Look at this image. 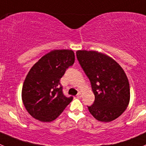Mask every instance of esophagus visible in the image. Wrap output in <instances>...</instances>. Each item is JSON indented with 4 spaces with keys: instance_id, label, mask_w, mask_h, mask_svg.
I'll return each mask as SVG.
<instances>
[{
    "instance_id": "34e87169",
    "label": "esophagus",
    "mask_w": 146,
    "mask_h": 146,
    "mask_svg": "<svg viewBox=\"0 0 146 146\" xmlns=\"http://www.w3.org/2000/svg\"><path fill=\"white\" fill-rule=\"evenodd\" d=\"M81 97H82V94L80 92H79L78 94L77 95V98H81Z\"/></svg>"
}]
</instances>
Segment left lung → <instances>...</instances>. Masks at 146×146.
<instances>
[{
	"instance_id": "8db88e82",
	"label": "left lung",
	"mask_w": 146,
	"mask_h": 146,
	"mask_svg": "<svg viewBox=\"0 0 146 146\" xmlns=\"http://www.w3.org/2000/svg\"><path fill=\"white\" fill-rule=\"evenodd\" d=\"M77 57L95 97L88 107L90 112L99 121L115 120L130 102V84L124 70L112 57L97 51L78 50Z\"/></svg>"
}]
</instances>
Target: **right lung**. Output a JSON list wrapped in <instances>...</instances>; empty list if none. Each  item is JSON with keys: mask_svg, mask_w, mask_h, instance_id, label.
<instances>
[{"mask_svg": "<svg viewBox=\"0 0 146 146\" xmlns=\"http://www.w3.org/2000/svg\"><path fill=\"white\" fill-rule=\"evenodd\" d=\"M74 60L72 50L54 49L31 68L23 82L21 98L34 118L44 123L53 121L72 102V97L64 95L59 81Z\"/></svg>", "mask_w": 146, "mask_h": 146, "instance_id": "1", "label": "right lung"}]
</instances>
